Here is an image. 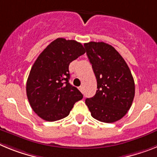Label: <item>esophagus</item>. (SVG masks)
Listing matches in <instances>:
<instances>
[{
	"label": "esophagus",
	"mask_w": 157,
	"mask_h": 157,
	"mask_svg": "<svg viewBox=\"0 0 157 157\" xmlns=\"http://www.w3.org/2000/svg\"><path fill=\"white\" fill-rule=\"evenodd\" d=\"M78 90H79L81 91L82 93H83V86H81L78 87Z\"/></svg>",
	"instance_id": "1"
}]
</instances>
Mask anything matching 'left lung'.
<instances>
[{
  "label": "left lung",
  "instance_id": "left-lung-1",
  "mask_svg": "<svg viewBox=\"0 0 157 157\" xmlns=\"http://www.w3.org/2000/svg\"><path fill=\"white\" fill-rule=\"evenodd\" d=\"M98 82L95 95L86 99L91 116L101 122L114 123L131 107L135 86L130 68L114 47L105 42L84 44Z\"/></svg>",
  "mask_w": 157,
  "mask_h": 157
}]
</instances>
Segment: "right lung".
<instances>
[{"label":"right lung","instance_id":"obj_1","mask_svg":"<svg viewBox=\"0 0 157 157\" xmlns=\"http://www.w3.org/2000/svg\"><path fill=\"white\" fill-rule=\"evenodd\" d=\"M86 51L81 43L59 37L40 54L27 82L29 103L42 120L53 122L70 113L83 95L69 83V64Z\"/></svg>","mask_w":157,"mask_h":157}]
</instances>
